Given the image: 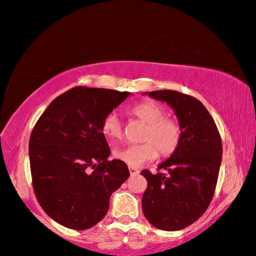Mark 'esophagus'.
I'll list each match as a JSON object with an SVG mask.
<instances>
[{
    "label": "esophagus",
    "mask_w": 256,
    "mask_h": 256,
    "mask_svg": "<svg viewBox=\"0 0 256 256\" xmlns=\"http://www.w3.org/2000/svg\"><path fill=\"white\" fill-rule=\"evenodd\" d=\"M128 170H130L131 174H138V173H139V170L134 168H128Z\"/></svg>",
    "instance_id": "34e87169"
}]
</instances>
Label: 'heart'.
<instances>
[{
	"mask_svg": "<svg viewBox=\"0 0 256 256\" xmlns=\"http://www.w3.org/2000/svg\"><path fill=\"white\" fill-rule=\"evenodd\" d=\"M130 114L145 122L142 144L126 145L114 150V156L130 168H139L142 164L162 156H170L178 148L182 139V128L178 120L165 117L166 111L154 102H142L130 110ZM102 131L110 139L120 138L122 126L116 114H108L102 124Z\"/></svg>",
	"mask_w": 256,
	"mask_h": 256,
	"instance_id": "b5f03b06",
	"label": "heart"
}]
</instances>
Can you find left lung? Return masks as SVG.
Here are the masks:
<instances>
[{"mask_svg": "<svg viewBox=\"0 0 256 256\" xmlns=\"http://www.w3.org/2000/svg\"><path fill=\"white\" fill-rule=\"evenodd\" d=\"M171 106L182 128L178 148L158 168L168 174L142 172L148 180L142 212L162 230H180L206 212L216 190L222 142L212 116L202 102L173 90L144 92Z\"/></svg>", "mask_w": 256, "mask_h": 256, "instance_id": "8db88e82", "label": "left lung"}]
</instances>
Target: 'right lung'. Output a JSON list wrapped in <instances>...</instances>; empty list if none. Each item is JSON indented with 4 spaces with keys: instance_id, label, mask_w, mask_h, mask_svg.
Instances as JSON below:
<instances>
[{
    "instance_id": "right-lung-1",
    "label": "right lung",
    "mask_w": 256,
    "mask_h": 256,
    "mask_svg": "<svg viewBox=\"0 0 256 256\" xmlns=\"http://www.w3.org/2000/svg\"><path fill=\"white\" fill-rule=\"evenodd\" d=\"M126 91L76 86L51 102L32 132L34 192L51 219L71 230L94 227L106 216L111 194L130 176L102 131Z\"/></svg>"
}]
</instances>
